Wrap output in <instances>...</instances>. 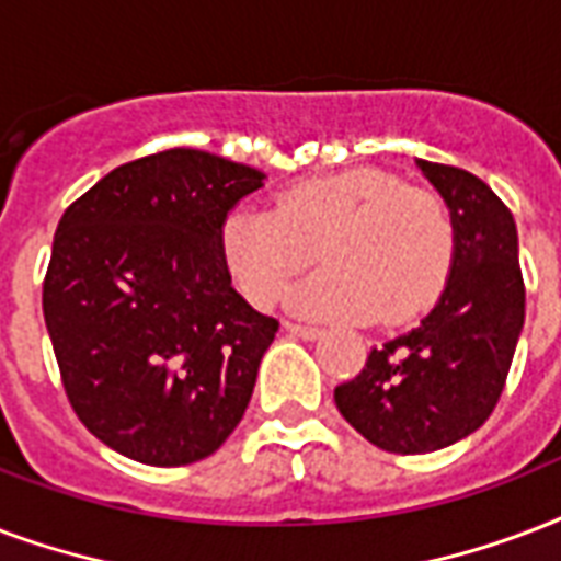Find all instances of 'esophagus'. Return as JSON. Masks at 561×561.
I'll use <instances>...</instances> for the list:
<instances>
[{
	"mask_svg": "<svg viewBox=\"0 0 561 561\" xmlns=\"http://www.w3.org/2000/svg\"><path fill=\"white\" fill-rule=\"evenodd\" d=\"M286 333H293V336H298V340H319L321 336V328H312V324H298V321H284Z\"/></svg>",
	"mask_w": 561,
	"mask_h": 561,
	"instance_id": "1",
	"label": "esophagus"
}]
</instances>
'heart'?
I'll list each match as a JSON object with an SVG mask.
<instances>
[{
    "instance_id": "heart-1",
    "label": "heart",
    "mask_w": 561,
    "mask_h": 561,
    "mask_svg": "<svg viewBox=\"0 0 561 561\" xmlns=\"http://www.w3.org/2000/svg\"><path fill=\"white\" fill-rule=\"evenodd\" d=\"M219 251L254 307L280 301L321 254L328 268L298 286L295 307L394 328L447 289L457 221L436 190L363 167L286 186L275 210L237 207L221 221Z\"/></svg>"
}]
</instances>
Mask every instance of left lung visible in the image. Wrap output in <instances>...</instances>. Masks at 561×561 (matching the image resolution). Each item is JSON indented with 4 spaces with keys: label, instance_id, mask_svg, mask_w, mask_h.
<instances>
[{
    "label": "left lung",
    "instance_id": "obj_1",
    "mask_svg": "<svg viewBox=\"0 0 561 561\" xmlns=\"http://www.w3.org/2000/svg\"><path fill=\"white\" fill-rule=\"evenodd\" d=\"M457 221V260L419 328L368 354L336 386L351 427L389 454H430L483 427L501 401L524 328L518 231L492 186L466 169L419 160Z\"/></svg>",
    "mask_w": 561,
    "mask_h": 561
}]
</instances>
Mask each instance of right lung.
Masks as SVG:
<instances>
[{
    "label": "right lung",
    "mask_w": 561,
    "mask_h": 561,
    "mask_svg": "<svg viewBox=\"0 0 561 561\" xmlns=\"http://www.w3.org/2000/svg\"><path fill=\"white\" fill-rule=\"evenodd\" d=\"M263 178L169 149L116 167L60 216L46 330L69 407L116 454L190 466L245 415L277 319L233 289L219 228Z\"/></svg>",
    "instance_id": "add662e5"
}]
</instances>
